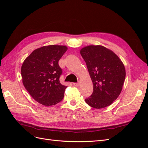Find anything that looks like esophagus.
<instances>
[{
    "label": "esophagus",
    "instance_id": "34e87169",
    "mask_svg": "<svg viewBox=\"0 0 148 148\" xmlns=\"http://www.w3.org/2000/svg\"><path fill=\"white\" fill-rule=\"evenodd\" d=\"M73 86H78L79 83H73Z\"/></svg>",
    "mask_w": 148,
    "mask_h": 148
}]
</instances>
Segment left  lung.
<instances>
[{"label":"left lung","mask_w":148,"mask_h":148,"mask_svg":"<svg viewBox=\"0 0 148 148\" xmlns=\"http://www.w3.org/2000/svg\"><path fill=\"white\" fill-rule=\"evenodd\" d=\"M80 53L86 62L93 83V92L85 101L93 108L110 106L120 95L125 78V69L114 52L102 46H89Z\"/></svg>","instance_id":"1"}]
</instances>
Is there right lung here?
<instances>
[{
    "label": "right lung",
    "mask_w": 148,
    "mask_h": 148,
    "mask_svg": "<svg viewBox=\"0 0 148 148\" xmlns=\"http://www.w3.org/2000/svg\"><path fill=\"white\" fill-rule=\"evenodd\" d=\"M66 50L65 46H43L31 52L21 66L24 86L40 104L51 106L63 99L67 86L60 83L62 70L59 61Z\"/></svg>",
    "instance_id": "1"
}]
</instances>
